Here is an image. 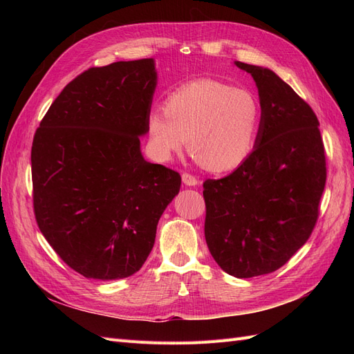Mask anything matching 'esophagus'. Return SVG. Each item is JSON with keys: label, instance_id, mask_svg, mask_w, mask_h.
I'll use <instances>...</instances> for the list:
<instances>
[{"label": "esophagus", "instance_id": "esophagus-1", "mask_svg": "<svg viewBox=\"0 0 354 354\" xmlns=\"http://www.w3.org/2000/svg\"><path fill=\"white\" fill-rule=\"evenodd\" d=\"M181 180H183V183L186 186H198L199 185V180L195 176H192L189 173L181 174Z\"/></svg>", "mask_w": 354, "mask_h": 354}]
</instances>
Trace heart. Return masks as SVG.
<instances>
[{
  "mask_svg": "<svg viewBox=\"0 0 354 354\" xmlns=\"http://www.w3.org/2000/svg\"><path fill=\"white\" fill-rule=\"evenodd\" d=\"M261 109L254 94L216 80L181 85L167 100L165 111L149 116L147 131L162 160L187 143L196 162L223 173L239 167L252 152L260 130Z\"/></svg>",
  "mask_w": 354,
  "mask_h": 354,
  "instance_id": "heart-1",
  "label": "heart"
}]
</instances>
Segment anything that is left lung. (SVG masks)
I'll list each match as a JSON object with an SVG mask.
<instances>
[{
	"instance_id": "8db88e82",
	"label": "left lung",
	"mask_w": 354,
	"mask_h": 354,
	"mask_svg": "<svg viewBox=\"0 0 354 354\" xmlns=\"http://www.w3.org/2000/svg\"><path fill=\"white\" fill-rule=\"evenodd\" d=\"M234 65L259 88L260 130L232 174L203 183L205 241L224 272L246 279L281 269L310 238L326 158L313 109L273 71Z\"/></svg>"
}]
</instances>
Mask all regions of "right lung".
Masks as SVG:
<instances>
[{"instance_id": "1", "label": "right lung", "mask_w": 354, "mask_h": 354, "mask_svg": "<svg viewBox=\"0 0 354 354\" xmlns=\"http://www.w3.org/2000/svg\"><path fill=\"white\" fill-rule=\"evenodd\" d=\"M156 80L153 59L90 68L62 90L34 136L38 227L88 279L140 270L180 190L177 171L147 162L140 151Z\"/></svg>"}]
</instances>
